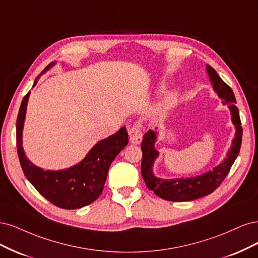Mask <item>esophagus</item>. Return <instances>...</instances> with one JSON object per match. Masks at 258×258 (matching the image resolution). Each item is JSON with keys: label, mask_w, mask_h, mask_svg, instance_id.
I'll return each instance as SVG.
<instances>
[{"label": "esophagus", "mask_w": 258, "mask_h": 258, "mask_svg": "<svg viewBox=\"0 0 258 258\" xmlns=\"http://www.w3.org/2000/svg\"><path fill=\"white\" fill-rule=\"evenodd\" d=\"M130 134V141L134 145H139L143 140V133H141V123L135 122L134 125L128 131Z\"/></svg>", "instance_id": "34e87169"}]
</instances>
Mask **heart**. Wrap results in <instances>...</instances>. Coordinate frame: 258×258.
I'll list each match as a JSON object with an SVG mask.
<instances>
[{
	"label": "heart",
	"mask_w": 258,
	"mask_h": 258,
	"mask_svg": "<svg viewBox=\"0 0 258 258\" xmlns=\"http://www.w3.org/2000/svg\"><path fill=\"white\" fill-rule=\"evenodd\" d=\"M173 101H174V96L173 95H169L167 97V99H166V102L164 104V108L165 109H168V108H170L173 104Z\"/></svg>",
	"instance_id": "b5f03b06"
}]
</instances>
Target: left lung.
<instances>
[{"label":"left lung","instance_id":"left-lung-1","mask_svg":"<svg viewBox=\"0 0 258 258\" xmlns=\"http://www.w3.org/2000/svg\"><path fill=\"white\" fill-rule=\"evenodd\" d=\"M207 73L209 75L213 90L219 97L223 99L224 105H228L231 112V121L236 127L235 138L227 152L224 161L212 170L207 171L201 176L193 178L180 179H161L154 176L153 164L159 156V151L155 150L154 144L156 141L157 132L149 130L144 135L141 141V151H143V161H141V174L146 182L148 188L153 190L154 194L169 202H188L209 195L217 189L229 172L232 164L236 161L240 151L241 141H242V127L239 117V110L236 104L234 92L224 82L221 77L210 65L206 66Z\"/></svg>","mask_w":258,"mask_h":258}]
</instances>
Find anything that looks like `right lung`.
Listing matches in <instances>:
<instances>
[{"label": "right lung", "instance_id": "add662e5", "mask_svg": "<svg viewBox=\"0 0 258 258\" xmlns=\"http://www.w3.org/2000/svg\"><path fill=\"white\" fill-rule=\"evenodd\" d=\"M53 65L54 62L49 64L40 75ZM40 75L33 87L37 84ZM29 96L30 92L22 99L16 124L17 150L24 176L40 195L62 209H79L95 202L103 192L110 164L128 143L125 126L98 141L80 163L63 170H44L29 161L22 148V131Z\"/></svg>", "mask_w": 258, "mask_h": 258}]
</instances>
